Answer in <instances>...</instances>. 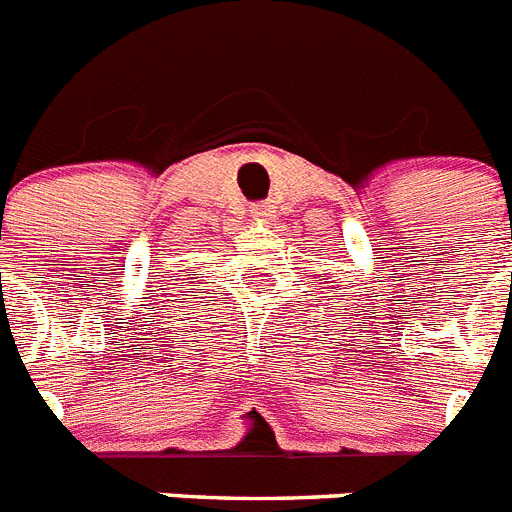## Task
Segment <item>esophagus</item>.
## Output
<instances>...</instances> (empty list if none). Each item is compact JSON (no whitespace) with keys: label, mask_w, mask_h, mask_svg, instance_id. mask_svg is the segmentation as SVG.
I'll return each mask as SVG.
<instances>
[{"label":"esophagus","mask_w":512,"mask_h":512,"mask_svg":"<svg viewBox=\"0 0 512 512\" xmlns=\"http://www.w3.org/2000/svg\"><path fill=\"white\" fill-rule=\"evenodd\" d=\"M271 212H274V205H271V202H256V205L251 207V215L261 217V220H269Z\"/></svg>","instance_id":"esophagus-1"}]
</instances>
